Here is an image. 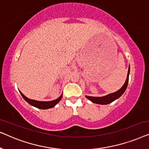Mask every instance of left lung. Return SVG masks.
<instances>
[{
  "mask_svg": "<svg viewBox=\"0 0 149 149\" xmlns=\"http://www.w3.org/2000/svg\"><path fill=\"white\" fill-rule=\"evenodd\" d=\"M130 68L129 66V69H128V72H127V79H126V81L124 85L122 86L121 89H119V90L115 91V92L109 93L107 95H104V96L102 97H93V96H88V95H86V97L89 100L92 102L93 103L98 104H110L113 102V101H115V100L119 98L120 96H121V95L125 92V91L127 89V85H128V81H129V74H130Z\"/></svg>",
  "mask_w": 149,
  "mask_h": 149,
  "instance_id": "obj_1",
  "label": "left lung"
}]
</instances>
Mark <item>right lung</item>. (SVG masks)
I'll list each match as a JSON object with an SVG mask.
<instances>
[{"instance_id": "obj_1", "label": "right lung", "mask_w": 149, "mask_h": 149, "mask_svg": "<svg viewBox=\"0 0 149 149\" xmlns=\"http://www.w3.org/2000/svg\"><path fill=\"white\" fill-rule=\"evenodd\" d=\"M19 92L21 93L22 96L23 97V98L25 100L28 104H30V105L33 106V107H36L40 109H51V108L54 107L55 106H56L57 104L60 101V100L62 99V95H61L58 98L54 100L47 101V102L37 101V100H31V99L28 98V97H26L25 95L21 92V91H19Z\"/></svg>"}]
</instances>
